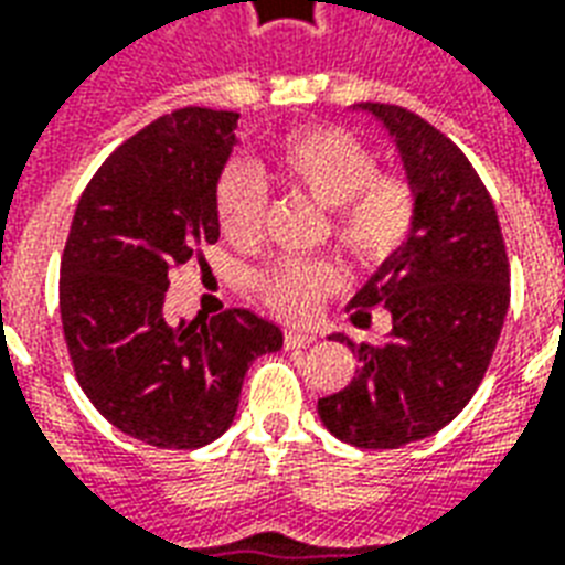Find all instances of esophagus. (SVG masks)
<instances>
[{"instance_id": "34e87169", "label": "esophagus", "mask_w": 565, "mask_h": 565, "mask_svg": "<svg viewBox=\"0 0 565 565\" xmlns=\"http://www.w3.org/2000/svg\"><path fill=\"white\" fill-rule=\"evenodd\" d=\"M313 334H308V331H284V347L287 350H301V347H311L313 343Z\"/></svg>"}]
</instances>
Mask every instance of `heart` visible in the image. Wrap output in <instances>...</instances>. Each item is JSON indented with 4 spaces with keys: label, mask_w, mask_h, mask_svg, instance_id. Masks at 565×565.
Masks as SVG:
<instances>
[{
    "label": "heart",
    "mask_w": 565,
    "mask_h": 565,
    "mask_svg": "<svg viewBox=\"0 0 565 565\" xmlns=\"http://www.w3.org/2000/svg\"><path fill=\"white\" fill-rule=\"evenodd\" d=\"M281 186L329 210L331 239L352 264L379 269L394 260L415 234V189L397 171H379L376 153L343 127H296L273 150ZM215 222L239 248H248L266 225L264 178L245 162H227L215 180ZM340 287L331 260H281L257 275V296L275 313L301 320L322 296Z\"/></svg>",
    "instance_id": "obj_1"
}]
</instances>
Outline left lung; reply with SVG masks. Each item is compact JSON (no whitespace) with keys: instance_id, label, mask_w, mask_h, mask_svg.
<instances>
[{"instance_id":"left-lung-1","label":"left lung","mask_w":565,"mask_h":565,"mask_svg":"<svg viewBox=\"0 0 565 565\" xmlns=\"http://www.w3.org/2000/svg\"><path fill=\"white\" fill-rule=\"evenodd\" d=\"M359 109L397 141L417 222L406 248L350 301L355 322L385 305L391 338L370 347L331 334L352 350L359 376L317 412L340 441L391 450L438 433L480 387L510 308V260L492 198L462 150L403 106Z\"/></svg>"}]
</instances>
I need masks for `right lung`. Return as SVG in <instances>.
Instances as JSON below:
<instances>
[{
    "instance_id": "obj_1",
    "label": "right lung",
    "mask_w": 565,
    "mask_h": 565,
    "mask_svg": "<svg viewBox=\"0 0 565 565\" xmlns=\"http://www.w3.org/2000/svg\"><path fill=\"white\" fill-rule=\"evenodd\" d=\"M236 111L162 115L97 168L62 254L64 343L76 382L111 426L145 445L195 450L234 424L245 370L281 350V329L231 308L166 320L168 275L218 239L215 180Z\"/></svg>"
}]
</instances>
